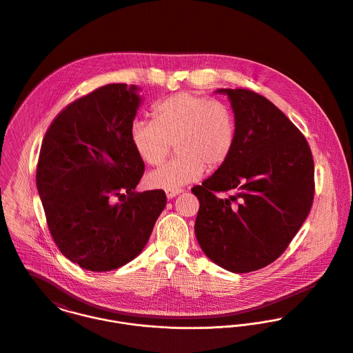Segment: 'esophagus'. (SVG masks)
Segmentation results:
<instances>
[{
    "label": "esophagus",
    "mask_w": 353,
    "mask_h": 353,
    "mask_svg": "<svg viewBox=\"0 0 353 353\" xmlns=\"http://www.w3.org/2000/svg\"><path fill=\"white\" fill-rule=\"evenodd\" d=\"M183 192V190H172V191H166V197L168 199H173L177 195H180Z\"/></svg>",
    "instance_id": "34e87169"
}]
</instances>
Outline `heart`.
Returning a JSON list of instances; mask_svg holds the SVG:
<instances>
[{"mask_svg":"<svg viewBox=\"0 0 353 353\" xmlns=\"http://www.w3.org/2000/svg\"><path fill=\"white\" fill-rule=\"evenodd\" d=\"M154 120H134L132 148L148 165H158L174 143L179 157L148 176V184L162 191L181 190L204 170H218L234 150L236 123L232 108L191 92H181L156 104Z\"/></svg>","mask_w":353,"mask_h":353,"instance_id":"b5f03b06","label":"heart"}]
</instances>
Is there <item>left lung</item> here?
Instances as JSON below:
<instances>
[{
	"mask_svg": "<svg viewBox=\"0 0 353 353\" xmlns=\"http://www.w3.org/2000/svg\"><path fill=\"white\" fill-rule=\"evenodd\" d=\"M228 94L236 123L233 153L201 185L195 234L205 256L234 274L261 270L287 249L314 199V161L303 134L249 89ZM230 193L226 199L215 193Z\"/></svg>",
	"mask_w": 353,
	"mask_h": 353,
	"instance_id": "8db88e82",
	"label": "left lung"
}]
</instances>
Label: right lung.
<instances>
[{"label":"right lung","instance_id":"right-lung-1","mask_svg":"<svg viewBox=\"0 0 353 353\" xmlns=\"http://www.w3.org/2000/svg\"><path fill=\"white\" fill-rule=\"evenodd\" d=\"M138 90L110 83L73 101L40 148L37 187L48 230L61 253L88 271L134 260L166 205L162 190L134 191L145 172L130 138Z\"/></svg>","mask_w":353,"mask_h":353}]
</instances>
